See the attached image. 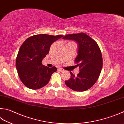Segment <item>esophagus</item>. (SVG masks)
<instances>
[{"label": "esophagus", "instance_id": "obj_1", "mask_svg": "<svg viewBox=\"0 0 124 124\" xmlns=\"http://www.w3.org/2000/svg\"><path fill=\"white\" fill-rule=\"evenodd\" d=\"M58 70H59L60 72H64V71H65V70L64 69H62V68H59V69H58Z\"/></svg>", "mask_w": 124, "mask_h": 124}]
</instances>
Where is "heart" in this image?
<instances>
[{"mask_svg":"<svg viewBox=\"0 0 124 124\" xmlns=\"http://www.w3.org/2000/svg\"><path fill=\"white\" fill-rule=\"evenodd\" d=\"M71 42H72V41H71Z\"/></svg>","mask_w":124,"mask_h":124,"instance_id":"b5f03b06","label":"heart"}]
</instances>
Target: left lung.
Masks as SVG:
<instances>
[{"label": "left lung", "instance_id": "obj_1", "mask_svg": "<svg viewBox=\"0 0 124 124\" xmlns=\"http://www.w3.org/2000/svg\"><path fill=\"white\" fill-rule=\"evenodd\" d=\"M76 41L78 44V54L74 62L78 66L77 76L70 72L71 78L65 81L67 87L82 92L92 87L98 79L102 67L101 50L97 42L85 33L66 34L62 38Z\"/></svg>", "mask_w": 124, "mask_h": 124}]
</instances>
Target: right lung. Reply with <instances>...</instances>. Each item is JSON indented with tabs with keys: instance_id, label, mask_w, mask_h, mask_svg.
Segmentation results:
<instances>
[{
	"instance_id": "obj_1",
	"label": "right lung",
	"mask_w": 124,
	"mask_h": 124,
	"mask_svg": "<svg viewBox=\"0 0 124 124\" xmlns=\"http://www.w3.org/2000/svg\"><path fill=\"white\" fill-rule=\"evenodd\" d=\"M62 35L52 36L46 34L30 37L23 43L16 58V65L19 78L27 87L37 90L47 85L55 66L49 68L42 65L52 44L62 38Z\"/></svg>"
}]
</instances>
